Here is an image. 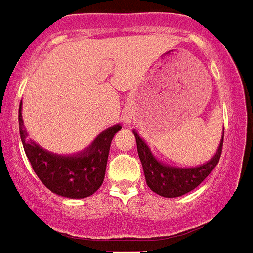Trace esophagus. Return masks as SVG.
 <instances>
[{"label": "esophagus", "instance_id": "1", "mask_svg": "<svg viewBox=\"0 0 253 253\" xmlns=\"http://www.w3.org/2000/svg\"><path fill=\"white\" fill-rule=\"evenodd\" d=\"M125 120H126V119H125Z\"/></svg>", "mask_w": 253, "mask_h": 253}]
</instances>
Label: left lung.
Wrapping results in <instances>:
<instances>
[{"label": "left lung", "instance_id": "left-lung-1", "mask_svg": "<svg viewBox=\"0 0 253 253\" xmlns=\"http://www.w3.org/2000/svg\"><path fill=\"white\" fill-rule=\"evenodd\" d=\"M133 133L137 142L138 156L143 167L146 183L154 193L164 198L181 197L199 186L217 166L222 151V142H224V134H222L220 146L210 162L193 168H178L159 162L152 155L151 150L139 137L138 133L135 130H133Z\"/></svg>", "mask_w": 253, "mask_h": 253}]
</instances>
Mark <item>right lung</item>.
Instances as JSON below:
<instances>
[{"instance_id":"add662e5","label":"right lung","mask_w":253,"mask_h":253,"mask_svg":"<svg viewBox=\"0 0 253 253\" xmlns=\"http://www.w3.org/2000/svg\"><path fill=\"white\" fill-rule=\"evenodd\" d=\"M122 129L116 124L106 129L84 151L74 155H56L28 138L19 106V131L27 158L41 182L54 194L70 199L93 195L103 183L108 152L114 135Z\"/></svg>"}]
</instances>
